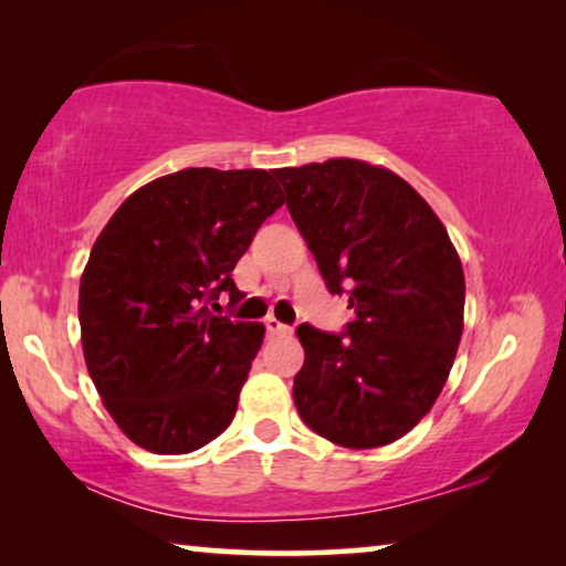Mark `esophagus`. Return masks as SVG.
Wrapping results in <instances>:
<instances>
[{
  "label": "esophagus",
  "instance_id": "esophagus-1",
  "mask_svg": "<svg viewBox=\"0 0 566 566\" xmlns=\"http://www.w3.org/2000/svg\"><path fill=\"white\" fill-rule=\"evenodd\" d=\"M264 327H266V335H286V333H292V327L290 325H284V323H280V319H274V317H269L266 323H264Z\"/></svg>",
  "mask_w": 566,
  "mask_h": 566
}]
</instances>
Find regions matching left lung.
<instances>
[{
  "label": "left lung",
  "mask_w": 566,
  "mask_h": 566,
  "mask_svg": "<svg viewBox=\"0 0 566 566\" xmlns=\"http://www.w3.org/2000/svg\"><path fill=\"white\" fill-rule=\"evenodd\" d=\"M292 221L356 319L300 325L294 403L350 450L396 442L432 409L462 335L465 274L440 218L407 180L360 159L274 170Z\"/></svg>",
  "instance_id": "8db88e82"
}]
</instances>
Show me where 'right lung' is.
I'll use <instances>...</instances> for the list:
<instances>
[{
	"instance_id": "1",
	"label": "right lung",
	"mask_w": 566,
	"mask_h": 566,
	"mask_svg": "<svg viewBox=\"0 0 566 566\" xmlns=\"http://www.w3.org/2000/svg\"><path fill=\"white\" fill-rule=\"evenodd\" d=\"M282 202L274 172L188 167L132 192L101 231L81 276L83 356L134 444L185 454L233 421L264 325L210 305L247 297L231 272Z\"/></svg>"
}]
</instances>
